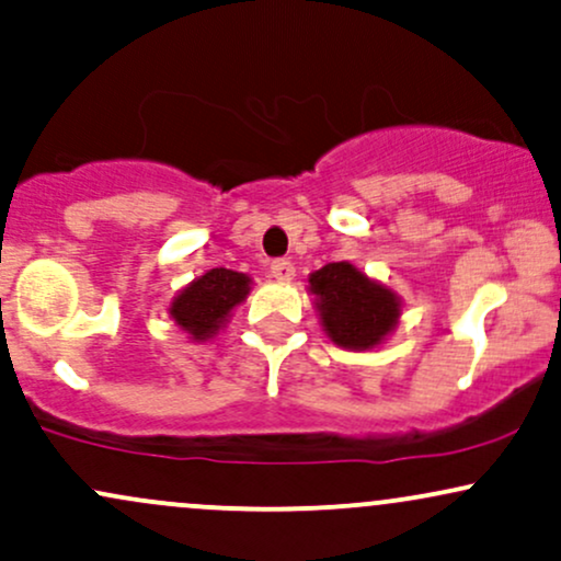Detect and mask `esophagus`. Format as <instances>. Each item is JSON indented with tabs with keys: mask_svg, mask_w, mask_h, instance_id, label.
Returning a JSON list of instances; mask_svg holds the SVG:
<instances>
[{
	"mask_svg": "<svg viewBox=\"0 0 561 561\" xmlns=\"http://www.w3.org/2000/svg\"><path fill=\"white\" fill-rule=\"evenodd\" d=\"M272 276L276 282H289L295 276V266H293V261H287V259H276V261H272Z\"/></svg>",
	"mask_w": 561,
	"mask_h": 561,
	"instance_id": "esophagus-1",
	"label": "esophagus"
}]
</instances>
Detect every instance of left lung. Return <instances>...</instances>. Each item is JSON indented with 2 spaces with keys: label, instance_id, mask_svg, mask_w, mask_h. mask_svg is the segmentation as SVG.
Here are the masks:
<instances>
[{
  "label": "left lung",
  "instance_id": "obj_1",
  "mask_svg": "<svg viewBox=\"0 0 561 561\" xmlns=\"http://www.w3.org/2000/svg\"><path fill=\"white\" fill-rule=\"evenodd\" d=\"M324 330L337 345L366 351L385 340L398 321V298L366 279L351 263H327L308 276Z\"/></svg>",
  "mask_w": 561,
  "mask_h": 561
}]
</instances>
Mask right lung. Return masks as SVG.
I'll use <instances>...</instances> for the list:
<instances>
[{
    "mask_svg": "<svg viewBox=\"0 0 561 561\" xmlns=\"http://www.w3.org/2000/svg\"><path fill=\"white\" fill-rule=\"evenodd\" d=\"M248 289L250 279L244 274L231 268H210L182 289V295L173 300L171 317L192 334V340H208L227 321L231 308L244 300Z\"/></svg>",
    "mask_w": 561,
    "mask_h": 561,
    "instance_id": "1",
    "label": "right lung"
}]
</instances>
